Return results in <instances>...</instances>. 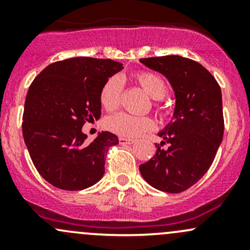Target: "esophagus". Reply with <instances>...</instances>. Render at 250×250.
<instances>
[{
  "label": "esophagus",
  "mask_w": 250,
  "mask_h": 250,
  "mask_svg": "<svg viewBox=\"0 0 250 250\" xmlns=\"http://www.w3.org/2000/svg\"><path fill=\"white\" fill-rule=\"evenodd\" d=\"M120 144H122V145H130V144L134 143V139H130V138H125V137H121L120 139Z\"/></svg>",
  "instance_id": "1"
}]
</instances>
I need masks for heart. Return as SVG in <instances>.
I'll use <instances>...</instances> for the list:
<instances>
[{
	"label": "heart",
	"mask_w": 250,
	"mask_h": 250,
	"mask_svg": "<svg viewBox=\"0 0 250 250\" xmlns=\"http://www.w3.org/2000/svg\"><path fill=\"white\" fill-rule=\"evenodd\" d=\"M135 81L152 99H162L167 94V84L160 75L143 71L135 75ZM122 95V82L117 76L110 77L100 90V103L106 111H113L120 106ZM106 127L111 132L122 137H138L155 127V121L148 116H134L127 112H118L106 120Z\"/></svg>",
	"instance_id": "b5f03b06"
}]
</instances>
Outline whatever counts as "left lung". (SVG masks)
<instances>
[{
  "mask_svg": "<svg viewBox=\"0 0 250 250\" xmlns=\"http://www.w3.org/2000/svg\"><path fill=\"white\" fill-rule=\"evenodd\" d=\"M165 75L175 94L173 118L160 133L162 141L139 169L146 183L168 193L195 185L213 163L224 135L221 89L210 72L180 55L140 59ZM167 143L168 147L162 149Z\"/></svg>",
  "mask_w": 250,
  "mask_h": 250,
  "instance_id": "8db88e82",
  "label": "left lung"
}]
</instances>
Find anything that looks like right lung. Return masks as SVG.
Returning a JSON list of instances; mask_svg holds the SVG:
<instances>
[{"label": "right lung", "instance_id": "add662e5", "mask_svg": "<svg viewBox=\"0 0 250 250\" xmlns=\"http://www.w3.org/2000/svg\"><path fill=\"white\" fill-rule=\"evenodd\" d=\"M122 69L111 59L70 58L48 65L30 85L22 137L37 172L55 188L83 190L104 175L105 156L118 138L102 132L87 143L82 127L100 118L102 87Z\"/></svg>", "mask_w": 250, "mask_h": 250}]
</instances>
